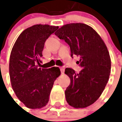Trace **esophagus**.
Returning <instances> with one entry per match:
<instances>
[{"instance_id": "1", "label": "esophagus", "mask_w": 122, "mask_h": 122, "mask_svg": "<svg viewBox=\"0 0 122 122\" xmlns=\"http://www.w3.org/2000/svg\"><path fill=\"white\" fill-rule=\"evenodd\" d=\"M60 70H61V73H65V66L61 67V68H60Z\"/></svg>"}]
</instances>
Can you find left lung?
Wrapping results in <instances>:
<instances>
[{
  "label": "left lung",
  "mask_w": 122,
  "mask_h": 122,
  "mask_svg": "<svg viewBox=\"0 0 122 122\" xmlns=\"http://www.w3.org/2000/svg\"><path fill=\"white\" fill-rule=\"evenodd\" d=\"M55 35L68 44L71 57L80 56L78 64L82 68L78 73L65 69L70 78L65 91L67 102L75 108H86L98 99L109 80L111 59L108 49L96 31L85 24H67Z\"/></svg>",
  "instance_id": "8db88e82"
}]
</instances>
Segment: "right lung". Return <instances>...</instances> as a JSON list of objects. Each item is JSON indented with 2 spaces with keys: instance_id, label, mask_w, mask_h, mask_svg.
<instances>
[{
  "instance_id": "add662e5",
  "label": "right lung",
  "mask_w": 122,
  "mask_h": 122,
  "mask_svg": "<svg viewBox=\"0 0 122 122\" xmlns=\"http://www.w3.org/2000/svg\"><path fill=\"white\" fill-rule=\"evenodd\" d=\"M57 28L47 25L28 28L18 37L10 52L11 85L16 96L28 108L46 106L54 82L61 74L58 67L40 68L44 44Z\"/></svg>"
}]
</instances>
